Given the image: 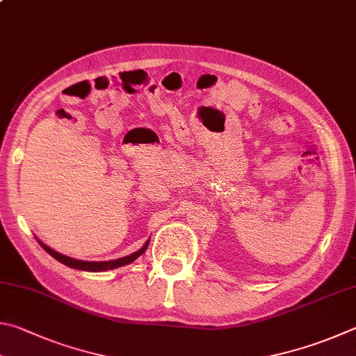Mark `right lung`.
<instances>
[{"label": "right lung", "instance_id": "add662e5", "mask_svg": "<svg viewBox=\"0 0 356 356\" xmlns=\"http://www.w3.org/2000/svg\"><path fill=\"white\" fill-rule=\"evenodd\" d=\"M40 245L43 247V250L51 254L54 259H58L59 263L65 264L68 267H73V269L87 270V272H104V270L117 269V267H122V266H127L129 263H133V261L139 258L142 253H145L147 247H148V242L140 248V250H137L136 253L129 254V257H124V258H120V259H114V261H99V263H90V261H81V259L68 258V257H65V254H60L58 252H54L53 248L47 247L45 244H42V242H40Z\"/></svg>", "mask_w": 356, "mask_h": 356}]
</instances>
